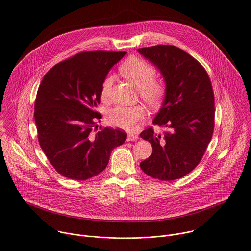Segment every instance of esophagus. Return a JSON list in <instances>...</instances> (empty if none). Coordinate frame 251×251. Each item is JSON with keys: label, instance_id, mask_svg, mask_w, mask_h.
<instances>
[{"label": "esophagus", "instance_id": "1", "mask_svg": "<svg viewBox=\"0 0 251 251\" xmlns=\"http://www.w3.org/2000/svg\"><path fill=\"white\" fill-rule=\"evenodd\" d=\"M139 137L137 135H133V134H129L127 137V141H138Z\"/></svg>", "mask_w": 251, "mask_h": 251}]
</instances>
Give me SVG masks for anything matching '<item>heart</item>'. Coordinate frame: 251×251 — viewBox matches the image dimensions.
Returning <instances> with one entry per match:
<instances>
[{
    "mask_svg": "<svg viewBox=\"0 0 251 251\" xmlns=\"http://www.w3.org/2000/svg\"><path fill=\"white\" fill-rule=\"evenodd\" d=\"M121 74L131 81L136 87L140 97L151 106H158L162 103L166 96V85L163 81L154 79V68L143 59L132 57L127 59L120 66ZM112 88V77L107 75L101 84L100 96L102 100H107ZM145 116V109L141 104L130 106L117 105L110 108L105 120L110 126L124 130H133L137 123Z\"/></svg>",
    "mask_w": 251,
    "mask_h": 251,
    "instance_id": "obj_1",
    "label": "heart"
}]
</instances>
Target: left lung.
I'll return each instance as SVG.
<instances>
[{"label": "left lung", "instance_id": "1", "mask_svg": "<svg viewBox=\"0 0 251 251\" xmlns=\"http://www.w3.org/2000/svg\"><path fill=\"white\" fill-rule=\"evenodd\" d=\"M161 72L166 96L154 125L163 135L148 128L141 138L152 146V153L140 163L149 176L161 181L180 179L201 162L214 130V93L205 68L191 54L171 45L138 49Z\"/></svg>", "mask_w": 251, "mask_h": 251}]
</instances>
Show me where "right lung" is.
Returning <instances> with one entry per match:
<instances>
[{
    "label": "right lung",
    "instance_id": "obj_1",
    "mask_svg": "<svg viewBox=\"0 0 251 251\" xmlns=\"http://www.w3.org/2000/svg\"><path fill=\"white\" fill-rule=\"evenodd\" d=\"M126 51H82L51 67L35 100L38 141L52 167L68 179L84 181L103 171L112 150L127 134L105 127L98 130L101 114V84Z\"/></svg>",
    "mask_w": 251,
    "mask_h": 251
}]
</instances>
